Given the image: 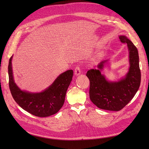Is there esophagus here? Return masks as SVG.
Masks as SVG:
<instances>
[{"instance_id": "esophagus-1", "label": "esophagus", "mask_w": 149, "mask_h": 149, "mask_svg": "<svg viewBox=\"0 0 149 149\" xmlns=\"http://www.w3.org/2000/svg\"><path fill=\"white\" fill-rule=\"evenodd\" d=\"M74 73L75 75H79L81 74V70H80V67L79 66H76L74 69Z\"/></svg>"}]
</instances>
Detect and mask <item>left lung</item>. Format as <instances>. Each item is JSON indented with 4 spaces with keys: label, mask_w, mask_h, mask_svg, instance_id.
<instances>
[{
    "label": "left lung",
    "mask_w": 149,
    "mask_h": 149,
    "mask_svg": "<svg viewBox=\"0 0 149 149\" xmlns=\"http://www.w3.org/2000/svg\"><path fill=\"white\" fill-rule=\"evenodd\" d=\"M123 43H127L129 51L130 68L126 77L117 82L107 81L101 75L103 61L98 65L99 69H91L86 76L90 81L89 97L92 102L98 108L104 110L119 111L134 98L141 83V70L136 47L126 37L120 36Z\"/></svg>",
    "instance_id": "obj_1"
}]
</instances>
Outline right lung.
Segmentation results:
<instances>
[{"instance_id":"add662e5","label":"right lung","mask_w":149,"mask_h":149,"mask_svg":"<svg viewBox=\"0 0 149 149\" xmlns=\"http://www.w3.org/2000/svg\"><path fill=\"white\" fill-rule=\"evenodd\" d=\"M9 60V87L11 95L23 109L34 116L46 117L52 115L61 108L65 102L67 89L72 81L73 70H68L60 74L51 86L40 93L21 91L14 83L11 60Z\"/></svg>"}]
</instances>
